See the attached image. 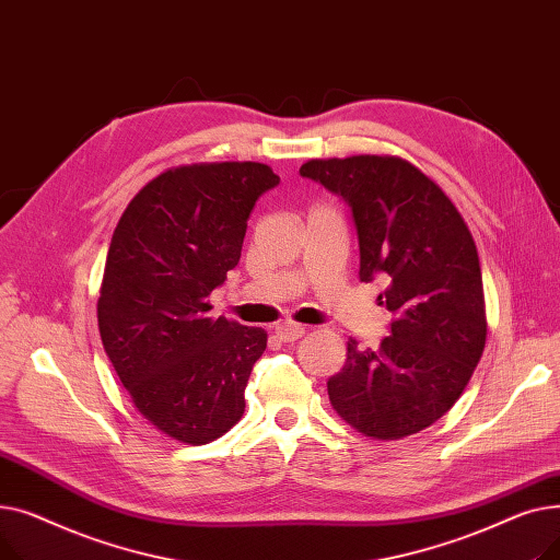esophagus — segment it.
<instances>
[{
  "label": "esophagus",
  "mask_w": 560,
  "mask_h": 560,
  "mask_svg": "<svg viewBox=\"0 0 560 560\" xmlns=\"http://www.w3.org/2000/svg\"><path fill=\"white\" fill-rule=\"evenodd\" d=\"M304 334H306V329H304L302 325H292V322H281V325L277 327V336H279L283 342H295V340H300Z\"/></svg>",
  "instance_id": "obj_1"
}]
</instances>
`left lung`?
Returning <instances> with one entry per match:
<instances>
[{"instance_id":"8db88e82","label":"left lung","mask_w":560,"mask_h":560,"mask_svg":"<svg viewBox=\"0 0 560 560\" xmlns=\"http://www.w3.org/2000/svg\"><path fill=\"white\" fill-rule=\"evenodd\" d=\"M304 179L342 197L359 235L361 281L384 277L395 313L378 349L347 342V361L327 381L331 406L376 440L418 433L443 418L486 347L481 265L452 199L397 156L313 159Z\"/></svg>"}]
</instances>
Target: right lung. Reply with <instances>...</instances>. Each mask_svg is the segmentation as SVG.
<instances>
[{"label":"right lung","mask_w":560,"mask_h":560,"mask_svg":"<svg viewBox=\"0 0 560 560\" xmlns=\"http://www.w3.org/2000/svg\"><path fill=\"white\" fill-rule=\"evenodd\" d=\"M277 184L252 161L174 167L115 226L97 302L106 357L140 416L182 443H211L243 418L268 334L209 317V295L241 260L256 199Z\"/></svg>","instance_id":"obj_1"}]
</instances>
